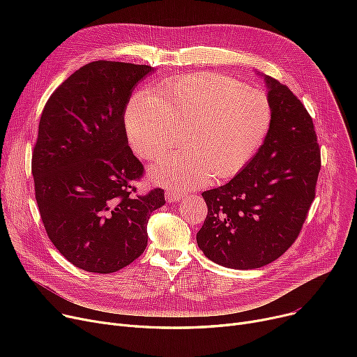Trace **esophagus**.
<instances>
[{
	"instance_id": "esophagus-1",
	"label": "esophagus",
	"mask_w": 357,
	"mask_h": 357,
	"mask_svg": "<svg viewBox=\"0 0 357 357\" xmlns=\"http://www.w3.org/2000/svg\"><path fill=\"white\" fill-rule=\"evenodd\" d=\"M165 197H166L167 202H178L182 198V194L175 191V190H166Z\"/></svg>"
}]
</instances>
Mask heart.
<instances>
[{
  "label": "heart",
  "instance_id": "obj_1",
  "mask_svg": "<svg viewBox=\"0 0 357 357\" xmlns=\"http://www.w3.org/2000/svg\"><path fill=\"white\" fill-rule=\"evenodd\" d=\"M272 124L266 93L215 73H195L167 82L160 96L140 91L126 111L135 152L149 160L163 156L185 137L188 149L152 167V176L178 190L198 188L215 175L241 171L264 144Z\"/></svg>",
  "mask_w": 357,
  "mask_h": 357
}]
</instances>
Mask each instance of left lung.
<instances>
[{"label": "left lung", "instance_id": "obj_1", "mask_svg": "<svg viewBox=\"0 0 357 357\" xmlns=\"http://www.w3.org/2000/svg\"><path fill=\"white\" fill-rule=\"evenodd\" d=\"M272 124L255 158L226 185L202 192L208 214L198 248L230 269H256L296 240L321 167L312 119L292 91L265 77Z\"/></svg>", "mask_w": 357, "mask_h": 357}]
</instances>
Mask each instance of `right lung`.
Segmentation results:
<instances>
[{
	"label": "right lung",
	"instance_id": "right-lung-1",
	"mask_svg": "<svg viewBox=\"0 0 357 357\" xmlns=\"http://www.w3.org/2000/svg\"><path fill=\"white\" fill-rule=\"evenodd\" d=\"M155 68L91 62L47 100L31 156L36 201L46 233L72 265L112 273L147 246V221L163 190L136 194L143 165L128 146L124 111Z\"/></svg>",
	"mask_w": 357,
	"mask_h": 357
}]
</instances>
